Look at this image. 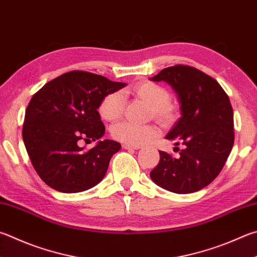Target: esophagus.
I'll use <instances>...</instances> for the list:
<instances>
[{
	"mask_svg": "<svg viewBox=\"0 0 257 257\" xmlns=\"http://www.w3.org/2000/svg\"><path fill=\"white\" fill-rule=\"evenodd\" d=\"M122 148L123 149H139L141 146H137V145H130V144H122Z\"/></svg>",
	"mask_w": 257,
	"mask_h": 257,
	"instance_id": "1",
	"label": "esophagus"
}]
</instances>
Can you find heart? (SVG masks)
<instances>
[{
    "instance_id": "1",
    "label": "heart",
    "mask_w": 257,
    "mask_h": 257,
    "mask_svg": "<svg viewBox=\"0 0 257 257\" xmlns=\"http://www.w3.org/2000/svg\"><path fill=\"white\" fill-rule=\"evenodd\" d=\"M133 93L139 99L152 106L153 118L161 123H166L173 119L174 108L170 103L169 91L160 84L145 81L137 83L133 87ZM124 96L122 92L113 91L105 94L99 105V113L105 121L119 120L123 113ZM112 137L121 143L141 145L147 143L156 136L155 129L151 125H137L128 121L115 124L111 130Z\"/></svg>"
}]
</instances>
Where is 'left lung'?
Returning a JSON list of instances; mask_svg holds the SVG:
<instances>
[{
    "label": "left lung",
    "mask_w": 257,
    "mask_h": 257,
    "mask_svg": "<svg viewBox=\"0 0 257 257\" xmlns=\"http://www.w3.org/2000/svg\"><path fill=\"white\" fill-rule=\"evenodd\" d=\"M151 80L164 81L176 92L181 118L165 138L182 146L179 157L160 151L151 179L171 192H197L220 173L234 145L229 97L214 78L186 65L166 67Z\"/></svg>",
    "instance_id": "8db88e82"
}]
</instances>
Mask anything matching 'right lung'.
<instances>
[{
	"label": "right lung",
	"mask_w": 257,
	"mask_h": 257,
	"mask_svg": "<svg viewBox=\"0 0 257 257\" xmlns=\"http://www.w3.org/2000/svg\"><path fill=\"white\" fill-rule=\"evenodd\" d=\"M125 83L72 71L46 83L27 106L22 137L32 166L46 184L64 193L82 192L103 179L118 142L104 139L84 151L80 141H97L105 128L97 112L105 94Z\"/></svg>",
	"instance_id": "obj_1"
}]
</instances>
